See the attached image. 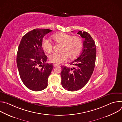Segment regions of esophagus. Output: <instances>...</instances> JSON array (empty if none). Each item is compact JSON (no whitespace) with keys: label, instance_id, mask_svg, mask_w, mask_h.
<instances>
[{"label":"esophagus","instance_id":"obj_1","mask_svg":"<svg viewBox=\"0 0 122 122\" xmlns=\"http://www.w3.org/2000/svg\"><path fill=\"white\" fill-rule=\"evenodd\" d=\"M59 66L58 65H57V64H55L53 65V66H54V67H56V66Z\"/></svg>","mask_w":122,"mask_h":122}]
</instances>
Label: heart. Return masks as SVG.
<instances>
[{
	"mask_svg": "<svg viewBox=\"0 0 122 122\" xmlns=\"http://www.w3.org/2000/svg\"><path fill=\"white\" fill-rule=\"evenodd\" d=\"M53 38L57 42L62 44L60 53H54L49 56L50 62L56 64H60L66 61L68 56L73 58L77 56L81 51L82 46L81 39L77 36H73L64 33H58L53 36ZM43 50L49 53L53 50V45L51 41L43 38L41 42Z\"/></svg>",
	"mask_w": 122,
	"mask_h": 122,
	"instance_id": "1",
	"label": "heart"
}]
</instances>
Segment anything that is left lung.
Masks as SVG:
<instances>
[{
    "instance_id": "left-lung-1",
    "label": "left lung",
    "mask_w": 122,
    "mask_h": 122,
    "mask_svg": "<svg viewBox=\"0 0 122 122\" xmlns=\"http://www.w3.org/2000/svg\"><path fill=\"white\" fill-rule=\"evenodd\" d=\"M78 34L84 39L83 49L77 59L69 64L73 67L62 66L61 84L63 88L70 91H77L89 81L95 68L97 49L95 42L86 32L80 31Z\"/></svg>"
}]
</instances>
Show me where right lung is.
Here are the masks:
<instances>
[{
  "instance_id": "right-lung-1",
  "label": "right lung",
  "mask_w": 122,
  "mask_h": 122,
  "mask_svg": "<svg viewBox=\"0 0 122 122\" xmlns=\"http://www.w3.org/2000/svg\"><path fill=\"white\" fill-rule=\"evenodd\" d=\"M51 31L48 29H33L25 35L19 45L16 62L19 75L25 86L32 91H41L48 86L53 65L46 63L47 57L41 42Z\"/></svg>"
}]
</instances>
